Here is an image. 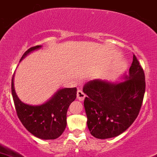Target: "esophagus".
Masks as SVG:
<instances>
[{"label": "esophagus", "mask_w": 157, "mask_h": 157, "mask_svg": "<svg viewBox=\"0 0 157 157\" xmlns=\"http://www.w3.org/2000/svg\"><path fill=\"white\" fill-rule=\"evenodd\" d=\"M85 97H86V95L85 94V93H84L82 90H77V99H78V101H84V99H85Z\"/></svg>", "instance_id": "1"}]
</instances>
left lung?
<instances>
[{
    "instance_id": "8db88e82",
    "label": "left lung",
    "mask_w": 157,
    "mask_h": 157,
    "mask_svg": "<svg viewBox=\"0 0 157 157\" xmlns=\"http://www.w3.org/2000/svg\"><path fill=\"white\" fill-rule=\"evenodd\" d=\"M122 79L111 82L95 78L84 85L87 125L96 138L121 135L138 117L145 92V77L135 54L128 75Z\"/></svg>"
}]
</instances>
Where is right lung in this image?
<instances>
[{
  "mask_svg": "<svg viewBox=\"0 0 157 157\" xmlns=\"http://www.w3.org/2000/svg\"><path fill=\"white\" fill-rule=\"evenodd\" d=\"M41 48L38 45L29 48L22 55L20 62ZM11 90L17 116L31 134L42 140H54L62 135L67 127V109L76 98V88H59L49 100L39 105L27 104L19 99L14 88V75Z\"/></svg>",
  "mask_w": 157,
  "mask_h": 157,
  "instance_id": "right-lung-1",
  "label": "right lung"
}]
</instances>
